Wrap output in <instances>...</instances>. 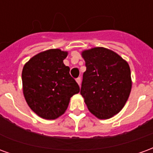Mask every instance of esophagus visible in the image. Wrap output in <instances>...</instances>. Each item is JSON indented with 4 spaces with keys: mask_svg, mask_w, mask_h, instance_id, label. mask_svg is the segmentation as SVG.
Masks as SVG:
<instances>
[{
    "mask_svg": "<svg viewBox=\"0 0 153 153\" xmlns=\"http://www.w3.org/2000/svg\"><path fill=\"white\" fill-rule=\"evenodd\" d=\"M76 82L77 83H78V84H79V85H81V78H78V79H76Z\"/></svg>",
    "mask_w": 153,
    "mask_h": 153,
    "instance_id": "esophagus-1",
    "label": "esophagus"
}]
</instances>
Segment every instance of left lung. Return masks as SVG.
Returning <instances> with one entry per match:
<instances>
[{
  "instance_id": "1",
  "label": "left lung",
  "mask_w": 153,
  "mask_h": 153,
  "mask_svg": "<svg viewBox=\"0 0 153 153\" xmlns=\"http://www.w3.org/2000/svg\"><path fill=\"white\" fill-rule=\"evenodd\" d=\"M86 71L80 93L88 109L100 120L118 114L125 106L132 88L128 62L113 51L93 47L82 51Z\"/></svg>"
}]
</instances>
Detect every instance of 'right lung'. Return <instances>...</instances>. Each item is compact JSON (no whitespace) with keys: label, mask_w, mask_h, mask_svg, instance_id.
I'll return each instance as SVG.
<instances>
[{"label":"right lung","mask_w":153,"mask_h":153,"mask_svg":"<svg viewBox=\"0 0 153 153\" xmlns=\"http://www.w3.org/2000/svg\"><path fill=\"white\" fill-rule=\"evenodd\" d=\"M68 51L49 49L35 55L22 70L23 93L28 106L41 118L56 120L68 108L79 87L63 60Z\"/></svg>","instance_id":"right-lung-1"}]
</instances>
